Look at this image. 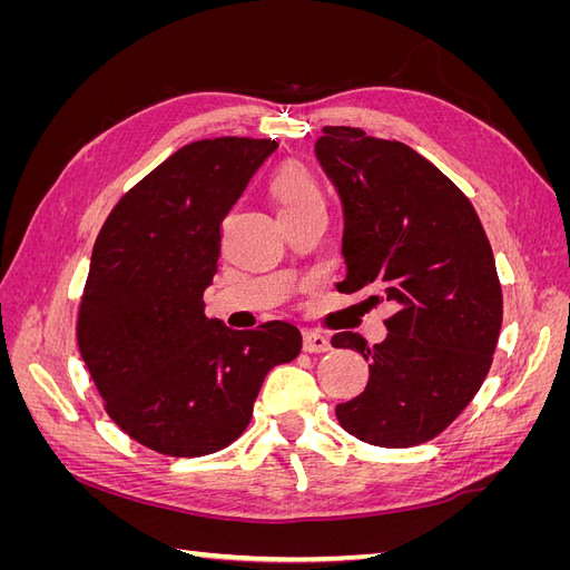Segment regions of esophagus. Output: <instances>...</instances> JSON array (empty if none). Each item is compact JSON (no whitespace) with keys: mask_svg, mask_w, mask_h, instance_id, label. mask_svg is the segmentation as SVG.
I'll use <instances>...</instances> for the list:
<instances>
[{"mask_svg":"<svg viewBox=\"0 0 570 570\" xmlns=\"http://www.w3.org/2000/svg\"><path fill=\"white\" fill-rule=\"evenodd\" d=\"M304 352L308 354H325L331 352V340L316 331H306L304 333Z\"/></svg>","mask_w":570,"mask_h":570,"instance_id":"esophagus-1","label":"esophagus"}]
</instances>
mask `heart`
Wrapping results in <instances>:
<instances>
[{
  "label": "heart",
  "mask_w": 570,
  "mask_h": 570,
  "mask_svg": "<svg viewBox=\"0 0 570 570\" xmlns=\"http://www.w3.org/2000/svg\"><path fill=\"white\" fill-rule=\"evenodd\" d=\"M271 193L281 206V216L297 214L314 204H323V195L316 178L308 174L304 166L297 164H285L278 168V174L273 176L271 183Z\"/></svg>",
  "instance_id": "1"
}]
</instances>
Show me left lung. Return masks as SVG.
<instances>
[{
	"label": "left lung",
	"mask_w": 570,
	"mask_h": 570,
	"mask_svg": "<svg viewBox=\"0 0 570 570\" xmlns=\"http://www.w3.org/2000/svg\"><path fill=\"white\" fill-rule=\"evenodd\" d=\"M323 132L316 157L344 206L340 289L394 308L381 344L333 337L371 368L335 413L361 442L404 450L438 438L478 394L502 331V285L471 199L438 166L361 128Z\"/></svg>",
	"instance_id": "1"
}]
</instances>
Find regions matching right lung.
Wrapping results in <instances>:
<instances>
[{"mask_svg": "<svg viewBox=\"0 0 570 570\" xmlns=\"http://www.w3.org/2000/svg\"><path fill=\"white\" fill-rule=\"evenodd\" d=\"M275 140L180 147L101 226L78 308L80 356L109 419L147 450L204 456L245 433L266 373L302 352L285 321L237 333L204 316L220 223Z\"/></svg>", "mask_w": 570, "mask_h": 570, "instance_id": "right-lung-1", "label": "right lung"}]
</instances>
